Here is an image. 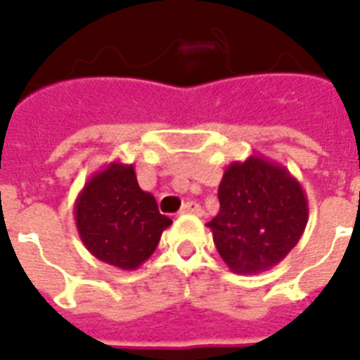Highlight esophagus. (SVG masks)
I'll return each instance as SVG.
<instances>
[{
	"label": "esophagus",
	"mask_w": 360,
	"mask_h": 360,
	"mask_svg": "<svg viewBox=\"0 0 360 360\" xmlns=\"http://www.w3.org/2000/svg\"><path fill=\"white\" fill-rule=\"evenodd\" d=\"M181 214H202V207L196 202H186L179 211Z\"/></svg>",
	"instance_id": "esophagus-1"
}]
</instances>
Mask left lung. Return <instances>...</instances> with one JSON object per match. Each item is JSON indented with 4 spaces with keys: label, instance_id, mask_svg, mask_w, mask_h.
Instances as JSON below:
<instances>
[{
    "label": "left lung",
    "instance_id": "obj_1",
    "mask_svg": "<svg viewBox=\"0 0 360 360\" xmlns=\"http://www.w3.org/2000/svg\"><path fill=\"white\" fill-rule=\"evenodd\" d=\"M220 211L207 228L231 273L259 274L280 263L308 222L304 188L290 169L259 155L226 168Z\"/></svg>",
    "mask_w": 360,
    "mask_h": 360
}]
</instances>
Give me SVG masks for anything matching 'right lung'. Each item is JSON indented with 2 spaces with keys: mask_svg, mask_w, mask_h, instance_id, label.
I'll return each mask as SVG.
<instances>
[{
  "mask_svg": "<svg viewBox=\"0 0 360 360\" xmlns=\"http://www.w3.org/2000/svg\"><path fill=\"white\" fill-rule=\"evenodd\" d=\"M75 220L87 250L121 271L147 262L172 224L158 213L153 194L140 188L134 166L120 160L87 179L75 202Z\"/></svg>",
  "mask_w": 360,
  "mask_h": 360,
  "instance_id": "1",
  "label": "right lung"
}]
</instances>
